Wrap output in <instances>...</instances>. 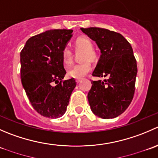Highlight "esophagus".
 <instances>
[{"label": "esophagus", "instance_id": "34e87169", "mask_svg": "<svg viewBox=\"0 0 158 158\" xmlns=\"http://www.w3.org/2000/svg\"><path fill=\"white\" fill-rule=\"evenodd\" d=\"M81 80H82V79H76V82H77V83H79V82H81Z\"/></svg>", "mask_w": 158, "mask_h": 158}]
</instances>
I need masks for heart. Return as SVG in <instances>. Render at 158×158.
Returning a JSON list of instances; mask_svg holds the SVG:
<instances>
[{"mask_svg":"<svg viewBox=\"0 0 158 158\" xmlns=\"http://www.w3.org/2000/svg\"><path fill=\"white\" fill-rule=\"evenodd\" d=\"M75 47L78 50L83 51L81 60L83 62L73 66L68 71V76L74 79H82L91 71V65L88 60L92 61L95 59L93 45L89 38L80 36L75 41ZM62 58L65 66H69L73 62V52L69 47H65L62 51Z\"/></svg>","mask_w":158,"mask_h":158,"instance_id":"1","label":"heart"}]
</instances>
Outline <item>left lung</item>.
Segmentation results:
<instances>
[{
	"instance_id": "8db88e82",
	"label": "left lung",
	"mask_w": 158,
	"mask_h": 158,
	"mask_svg": "<svg viewBox=\"0 0 158 158\" xmlns=\"http://www.w3.org/2000/svg\"><path fill=\"white\" fill-rule=\"evenodd\" d=\"M81 30L95 41L101 52L92 76L108 77L92 82L88 93L91 110L102 118H114L128 109L135 93L138 69L133 49L116 32L98 27Z\"/></svg>"
}]
</instances>
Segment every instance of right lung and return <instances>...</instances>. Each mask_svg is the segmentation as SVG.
Returning <instances> with one entry per match:
<instances>
[{"label": "right lung", "instance_id": "right-lung-1", "mask_svg": "<svg viewBox=\"0 0 158 158\" xmlns=\"http://www.w3.org/2000/svg\"><path fill=\"white\" fill-rule=\"evenodd\" d=\"M72 33V30H47L30 37L20 52L22 85L33 109L44 117L63 116L76 85L73 78L62 81L66 73L62 51Z\"/></svg>", "mask_w": 158, "mask_h": 158}]
</instances>
